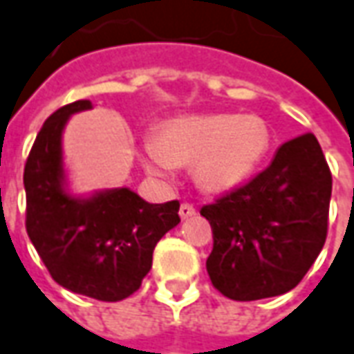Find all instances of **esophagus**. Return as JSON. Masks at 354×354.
<instances>
[{
	"mask_svg": "<svg viewBox=\"0 0 354 354\" xmlns=\"http://www.w3.org/2000/svg\"><path fill=\"white\" fill-rule=\"evenodd\" d=\"M194 214L195 207L192 203H182V205H180V216H182V218H189V216H194Z\"/></svg>",
	"mask_w": 354,
	"mask_h": 354,
	"instance_id": "obj_1",
	"label": "esophagus"
}]
</instances>
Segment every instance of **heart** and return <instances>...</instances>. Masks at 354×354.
<instances>
[{
  "label": "heart",
  "instance_id": "heart-1",
  "mask_svg": "<svg viewBox=\"0 0 354 354\" xmlns=\"http://www.w3.org/2000/svg\"><path fill=\"white\" fill-rule=\"evenodd\" d=\"M268 124L254 115H195L162 122L145 147V169L167 176L174 167H194L205 192L224 194L245 184L270 151Z\"/></svg>",
  "mask_w": 354,
  "mask_h": 354
}]
</instances>
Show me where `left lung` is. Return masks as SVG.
Instances as JSON below:
<instances>
[{"instance_id":"1","label":"left lung","mask_w":354,"mask_h":354,"mask_svg":"<svg viewBox=\"0 0 354 354\" xmlns=\"http://www.w3.org/2000/svg\"><path fill=\"white\" fill-rule=\"evenodd\" d=\"M332 172L315 134L289 140L268 169L203 205L212 228L207 272L234 301L288 293L305 278L328 236Z\"/></svg>"}]
</instances>
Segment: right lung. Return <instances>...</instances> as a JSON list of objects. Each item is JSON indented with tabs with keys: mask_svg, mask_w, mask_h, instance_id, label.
I'll return each mask as SVG.
<instances>
[{
	"mask_svg": "<svg viewBox=\"0 0 354 354\" xmlns=\"http://www.w3.org/2000/svg\"><path fill=\"white\" fill-rule=\"evenodd\" d=\"M74 101L44 122L24 165L26 232L51 278L86 297L122 301L151 270L153 249L180 222V203L151 205L128 187L74 199L63 189L61 134Z\"/></svg>",
	"mask_w": 354,
	"mask_h": 354,
	"instance_id": "obj_1",
	"label": "right lung"
}]
</instances>
